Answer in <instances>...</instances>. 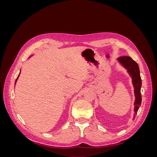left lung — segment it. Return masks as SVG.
<instances>
[{"instance_id":"8db88e82","label":"left lung","mask_w":157,"mask_h":157,"mask_svg":"<svg viewBox=\"0 0 157 157\" xmlns=\"http://www.w3.org/2000/svg\"><path fill=\"white\" fill-rule=\"evenodd\" d=\"M117 60L129 73L132 79V84L134 88V120L137 115V111L140 108L141 103V78L140 77V68L137 63L134 60H133L129 56H122L117 58Z\"/></svg>"}]
</instances>
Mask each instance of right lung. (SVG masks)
Listing matches in <instances>:
<instances>
[{"label": "right lung", "instance_id": "1", "mask_svg": "<svg viewBox=\"0 0 157 157\" xmlns=\"http://www.w3.org/2000/svg\"><path fill=\"white\" fill-rule=\"evenodd\" d=\"M20 74H19V75H18V77H17V78H16V82H15V84L16 83V82H17V80L18 77H19V76H20Z\"/></svg>", "mask_w": 157, "mask_h": 157}]
</instances>
